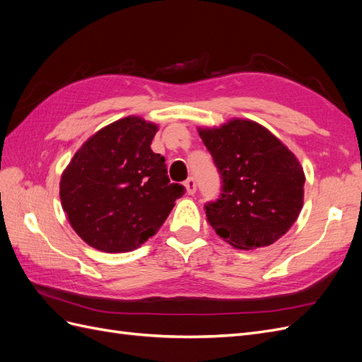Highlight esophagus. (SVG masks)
<instances>
[{"instance_id": "34e87169", "label": "esophagus", "mask_w": 362, "mask_h": 362, "mask_svg": "<svg viewBox=\"0 0 362 362\" xmlns=\"http://www.w3.org/2000/svg\"><path fill=\"white\" fill-rule=\"evenodd\" d=\"M184 187H185V193L187 194H193L196 192V182L193 178H187L184 182Z\"/></svg>"}]
</instances>
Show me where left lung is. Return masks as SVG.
Masks as SVG:
<instances>
[{
  "label": "left lung",
  "instance_id": "8db88e82",
  "mask_svg": "<svg viewBox=\"0 0 362 362\" xmlns=\"http://www.w3.org/2000/svg\"><path fill=\"white\" fill-rule=\"evenodd\" d=\"M198 133L222 177L221 199L205 205L206 222L237 249L270 246L303 206V168L293 152L255 120L233 117Z\"/></svg>",
  "mask_w": 362,
  "mask_h": 362
}]
</instances>
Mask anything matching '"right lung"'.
Here are the masks:
<instances>
[{"label":"right lung","instance_id":"right-lung-1","mask_svg":"<svg viewBox=\"0 0 362 362\" xmlns=\"http://www.w3.org/2000/svg\"><path fill=\"white\" fill-rule=\"evenodd\" d=\"M158 125L127 116L96 131L60 178V201L74 231L89 246L120 254L156 235L175 201L166 158L151 149Z\"/></svg>","mask_w":362,"mask_h":362}]
</instances>
